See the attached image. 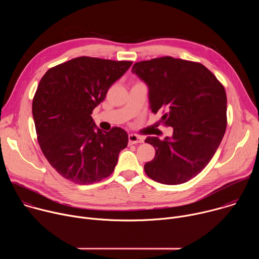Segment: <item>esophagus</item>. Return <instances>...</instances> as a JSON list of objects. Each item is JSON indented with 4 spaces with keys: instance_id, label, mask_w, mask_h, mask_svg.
Here are the masks:
<instances>
[{
    "instance_id": "1",
    "label": "esophagus",
    "mask_w": 259,
    "mask_h": 259,
    "mask_svg": "<svg viewBox=\"0 0 259 259\" xmlns=\"http://www.w3.org/2000/svg\"><path fill=\"white\" fill-rule=\"evenodd\" d=\"M128 139H129V143H130V144L141 143V142H143V140H144V138H143L142 136H139V135H136V134H129Z\"/></svg>"
}]
</instances>
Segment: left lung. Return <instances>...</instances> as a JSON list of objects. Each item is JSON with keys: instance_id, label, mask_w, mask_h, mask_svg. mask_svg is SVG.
<instances>
[{"instance_id": "8db88e82", "label": "left lung", "mask_w": 259, "mask_h": 259, "mask_svg": "<svg viewBox=\"0 0 259 259\" xmlns=\"http://www.w3.org/2000/svg\"><path fill=\"white\" fill-rule=\"evenodd\" d=\"M132 72L149 86L152 112L173 128L171 138L149 136L156 156L146 175L163 184H180L197 176L211 161L226 133L227 94L203 64L170 56L134 63Z\"/></svg>"}]
</instances>
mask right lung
Here are the masks:
<instances>
[{
	"instance_id": "1",
	"label": "right lung",
	"mask_w": 259,
	"mask_h": 259,
	"mask_svg": "<svg viewBox=\"0 0 259 259\" xmlns=\"http://www.w3.org/2000/svg\"><path fill=\"white\" fill-rule=\"evenodd\" d=\"M131 64L81 56L51 67L41 79L32 99L36 138L65 179L85 186L115 170L128 134L120 127L96 129L91 114Z\"/></svg>"
}]
</instances>
